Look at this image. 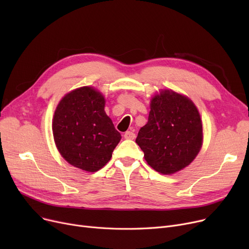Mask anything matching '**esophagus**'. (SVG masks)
<instances>
[{
  "instance_id": "esophagus-1",
  "label": "esophagus",
  "mask_w": 249,
  "mask_h": 249,
  "mask_svg": "<svg viewBox=\"0 0 249 249\" xmlns=\"http://www.w3.org/2000/svg\"><path fill=\"white\" fill-rule=\"evenodd\" d=\"M124 138L125 139H134L135 138V133L132 131H126L124 133Z\"/></svg>"
}]
</instances>
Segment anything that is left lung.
<instances>
[{
  "label": "left lung",
  "instance_id": "1",
  "mask_svg": "<svg viewBox=\"0 0 249 249\" xmlns=\"http://www.w3.org/2000/svg\"><path fill=\"white\" fill-rule=\"evenodd\" d=\"M202 141L201 117L190 99L168 89L151 99L148 121L136 143L153 169L163 175L180 171L195 160Z\"/></svg>",
  "mask_w": 249,
  "mask_h": 249
}]
</instances>
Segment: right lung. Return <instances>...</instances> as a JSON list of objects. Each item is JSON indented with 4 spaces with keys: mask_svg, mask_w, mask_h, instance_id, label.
Masks as SVG:
<instances>
[{
    "mask_svg": "<svg viewBox=\"0 0 249 249\" xmlns=\"http://www.w3.org/2000/svg\"><path fill=\"white\" fill-rule=\"evenodd\" d=\"M104 108L100 91L83 87L65 96L54 112L52 131L58 151L86 172H97L106 164L121 139Z\"/></svg>",
    "mask_w": 249,
    "mask_h": 249,
    "instance_id": "right-lung-1",
    "label": "right lung"
}]
</instances>
